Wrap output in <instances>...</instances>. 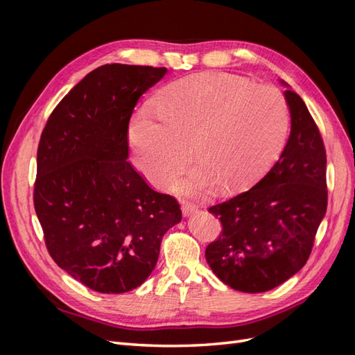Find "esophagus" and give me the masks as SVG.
Segmentation results:
<instances>
[{"label":"esophagus","instance_id":"1","mask_svg":"<svg viewBox=\"0 0 355 355\" xmlns=\"http://www.w3.org/2000/svg\"><path fill=\"white\" fill-rule=\"evenodd\" d=\"M182 211H184L185 216H191V214H194L198 211V207L196 204H191V202H185L184 207H182Z\"/></svg>","mask_w":355,"mask_h":355}]
</instances>
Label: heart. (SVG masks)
I'll return each instance as SVG.
<instances>
[{
  "label": "heart",
  "mask_w": 355,
  "mask_h": 355,
  "mask_svg": "<svg viewBox=\"0 0 355 355\" xmlns=\"http://www.w3.org/2000/svg\"><path fill=\"white\" fill-rule=\"evenodd\" d=\"M157 111L146 105L135 114L128 141L157 187L179 176L192 153L197 164L170 187L182 196L204 194L216 182L225 189L253 184L280 155L288 128L280 90L223 72L171 83Z\"/></svg>",
  "instance_id": "1"
}]
</instances>
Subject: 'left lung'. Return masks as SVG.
<instances>
[{
    "mask_svg": "<svg viewBox=\"0 0 355 355\" xmlns=\"http://www.w3.org/2000/svg\"><path fill=\"white\" fill-rule=\"evenodd\" d=\"M280 83L292 118L280 158L253 188L209 209L222 234L207 245L206 261L244 293L268 292L302 270L327 209L323 139L305 102Z\"/></svg>",
    "mask_w": 355,
    "mask_h": 355,
    "instance_id": "1",
    "label": "left lung"
}]
</instances>
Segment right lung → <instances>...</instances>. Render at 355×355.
<instances>
[{
  "instance_id": "add662e5",
  "label": "right lung",
  "mask_w": 355,
  "mask_h": 355,
  "mask_svg": "<svg viewBox=\"0 0 355 355\" xmlns=\"http://www.w3.org/2000/svg\"><path fill=\"white\" fill-rule=\"evenodd\" d=\"M166 68L103 65L51 112L37 153L34 206L50 256L99 293H125L154 271L163 235L182 219L128 163V121Z\"/></svg>"
}]
</instances>
